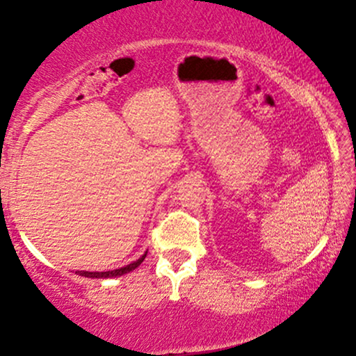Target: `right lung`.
Instances as JSON below:
<instances>
[{
    "label": "right lung",
    "instance_id": "obj_1",
    "mask_svg": "<svg viewBox=\"0 0 356 356\" xmlns=\"http://www.w3.org/2000/svg\"><path fill=\"white\" fill-rule=\"evenodd\" d=\"M147 252L142 257H138L137 261H134V263L127 264L124 268H118V269H113V271H79L80 276H85V277H115V276H122L125 275V273H130L132 269H136L137 266H140L142 261L145 259Z\"/></svg>",
    "mask_w": 356,
    "mask_h": 356
}]
</instances>
